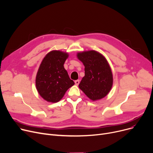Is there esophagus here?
Here are the masks:
<instances>
[{
	"label": "esophagus",
	"instance_id": "obj_1",
	"mask_svg": "<svg viewBox=\"0 0 153 153\" xmlns=\"http://www.w3.org/2000/svg\"><path fill=\"white\" fill-rule=\"evenodd\" d=\"M75 83L76 85H78L79 83V80H78V79L75 80Z\"/></svg>",
	"mask_w": 153,
	"mask_h": 153
}]
</instances>
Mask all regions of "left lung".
Here are the masks:
<instances>
[{
    "label": "left lung",
    "mask_w": 153,
    "mask_h": 153,
    "mask_svg": "<svg viewBox=\"0 0 153 153\" xmlns=\"http://www.w3.org/2000/svg\"><path fill=\"white\" fill-rule=\"evenodd\" d=\"M85 66V76L79 84V89L92 101L104 97L113 84L111 68L105 58L95 51L77 53Z\"/></svg>",
    "instance_id": "1"
}]
</instances>
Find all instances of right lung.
<instances>
[{
	"mask_svg": "<svg viewBox=\"0 0 153 153\" xmlns=\"http://www.w3.org/2000/svg\"><path fill=\"white\" fill-rule=\"evenodd\" d=\"M68 53L52 51L44 57L36 77V86L40 96L48 102H57L68 89L74 85L64 64Z\"/></svg>",
	"mask_w": 153,
	"mask_h": 153,
	"instance_id": "add662e5",
	"label": "right lung"
}]
</instances>
